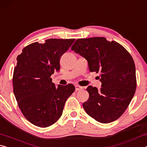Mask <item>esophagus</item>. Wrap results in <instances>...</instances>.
<instances>
[{"label":"esophagus","mask_w":147,"mask_h":147,"mask_svg":"<svg viewBox=\"0 0 147 147\" xmlns=\"http://www.w3.org/2000/svg\"><path fill=\"white\" fill-rule=\"evenodd\" d=\"M82 89V87L80 86H78V85H76V86H75V89H76V91L81 90Z\"/></svg>","instance_id":"1"}]
</instances>
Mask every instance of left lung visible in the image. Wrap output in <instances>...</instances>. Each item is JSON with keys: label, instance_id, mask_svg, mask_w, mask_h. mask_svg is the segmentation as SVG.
<instances>
[{"label": "left lung", "instance_id": "left-lung-1", "mask_svg": "<svg viewBox=\"0 0 147 147\" xmlns=\"http://www.w3.org/2000/svg\"><path fill=\"white\" fill-rule=\"evenodd\" d=\"M71 50L87 59L89 71L100 73L102 88L99 90L91 86L87 88L89 97L83 103L86 112L101 123L117 120L136 92L132 57L121 45L101 37L78 39Z\"/></svg>", "mask_w": 147, "mask_h": 147}]
</instances>
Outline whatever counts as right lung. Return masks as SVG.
I'll use <instances>...</instances> for the list:
<instances>
[{"instance_id": "add662e5", "label": "right lung", "mask_w": 147, "mask_h": 147, "mask_svg": "<svg viewBox=\"0 0 147 147\" xmlns=\"http://www.w3.org/2000/svg\"><path fill=\"white\" fill-rule=\"evenodd\" d=\"M74 39H49L45 43L35 42L17 56L13 75V93L27 120L45 128L60 118L65 103L75 90L73 84L58 85L51 75L60 69L61 56L70 48Z\"/></svg>"}]
</instances>
